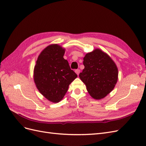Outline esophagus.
Here are the masks:
<instances>
[{"label":"esophagus","mask_w":146,"mask_h":146,"mask_svg":"<svg viewBox=\"0 0 146 146\" xmlns=\"http://www.w3.org/2000/svg\"><path fill=\"white\" fill-rule=\"evenodd\" d=\"M75 72H76V73L78 76L79 73H80V69H76V71H75Z\"/></svg>","instance_id":"obj_1"}]
</instances>
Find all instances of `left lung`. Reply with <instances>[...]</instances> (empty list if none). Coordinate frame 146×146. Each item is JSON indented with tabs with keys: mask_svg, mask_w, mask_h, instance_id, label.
<instances>
[{
	"mask_svg": "<svg viewBox=\"0 0 146 146\" xmlns=\"http://www.w3.org/2000/svg\"><path fill=\"white\" fill-rule=\"evenodd\" d=\"M85 68L79 74L92 98L100 100L111 92L118 79L117 66L107 54L99 48L88 53L83 58Z\"/></svg>",
	"mask_w": 146,
	"mask_h": 146,
	"instance_id": "left-lung-1",
	"label": "left lung"
}]
</instances>
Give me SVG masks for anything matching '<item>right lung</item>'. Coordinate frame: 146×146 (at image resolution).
I'll return each instance as SVG.
<instances>
[{
    "instance_id": "right-lung-1",
    "label": "right lung",
    "mask_w": 146,
    "mask_h": 146,
    "mask_svg": "<svg viewBox=\"0 0 146 146\" xmlns=\"http://www.w3.org/2000/svg\"><path fill=\"white\" fill-rule=\"evenodd\" d=\"M65 48L53 44L39 55L33 70V79L39 92L48 100L58 103L63 99L69 85L77 77L64 59Z\"/></svg>"
}]
</instances>
